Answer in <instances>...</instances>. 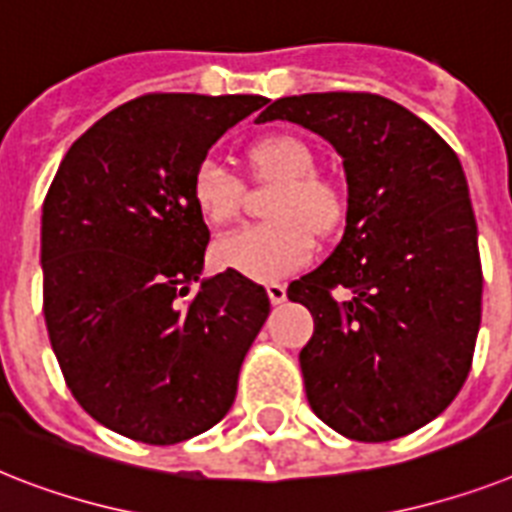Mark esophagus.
<instances>
[{
	"instance_id": "34e87169",
	"label": "esophagus",
	"mask_w": 512,
	"mask_h": 512,
	"mask_svg": "<svg viewBox=\"0 0 512 512\" xmlns=\"http://www.w3.org/2000/svg\"><path fill=\"white\" fill-rule=\"evenodd\" d=\"M268 297L273 305H281V302H286V286L284 284H268Z\"/></svg>"
}]
</instances>
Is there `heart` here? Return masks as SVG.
<instances>
[{
  "label": "heart",
  "mask_w": 512,
  "mask_h": 512,
  "mask_svg": "<svg viewBox=\"0 0 512 512\" xmlns=\"http://www.w3.org/2000/svg\"><path fill=\"white\" fill-rule=\"evenodd\" d=\"M260 178L276 181L268 202L270 223L236 228L213 244V260L252 281H278L313 257V234H334L344 218V199L328 181L315 176V157L297 136H265L249 149ZM191 199L199 215L223 226L234 218L242 184L226 165L207 157L191 178Z\"/></svg>",
  "instance_id": "heart-1"
}]
</instances>
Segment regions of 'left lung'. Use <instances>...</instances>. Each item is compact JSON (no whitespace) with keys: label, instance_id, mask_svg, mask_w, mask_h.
<instances>
[{"label":"left lung","instance_id":"1","mask_svg":"<svg viewBox=\"0 0 512 512\" xmlns=\"http://www.w3.org/2000/svg\"><path fill=\"white\" fill-rule=\"evenodd\" d=\"M326 139L347 176V226L289 286L313 313L307 402L357 442L421 429L463 389L481 326L479 231L463 165L429 123L378 94L281 97L257 115ZM334 285L353 292L339 306Z\"/></svg>","mask_w":512,"mask_h":512}]
</instances>
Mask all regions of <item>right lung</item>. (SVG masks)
I'll use <instances>...</instances> for the list:
<instances>
[{
	"label": "right lung",
	"instance_id": "obj_1",
	"mask_svg": "<svg viewBox=\"0 0 512 512\" xmlns=\"http://www.w3.org/2000/svg\"><path fill=\"white\" fill-rule=\"evenodd\" d=\"M265 102L131 99L73 141L49 186L41 210L49 342L78 405L128 439L184 442L234 405L270 302L234 270L202 278L210 231L191 178L215 141ZM191 283L200 284L194 295Z\"/></svg>",
	"mask_w": 512,
	"mask_h": 512
}]
</instances>
